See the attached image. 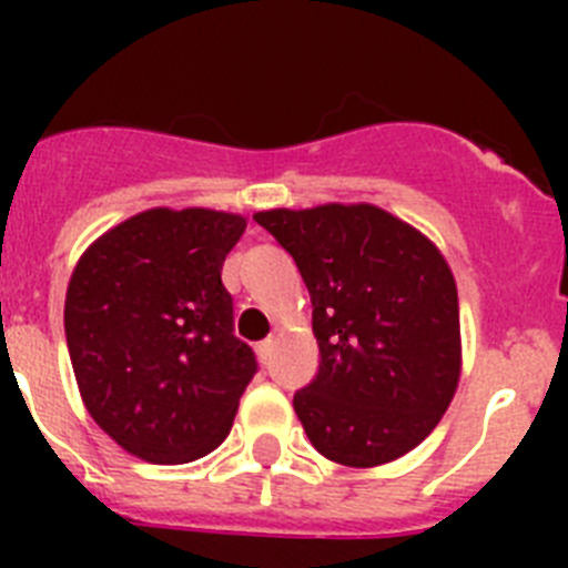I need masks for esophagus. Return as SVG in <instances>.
<instances>
[{"label":"esophagus","instance_id":"obj_1","mask_svg":"<svg viewBox=\"0 0 568 568\" xmlns=\"http://www.w3.org/2000/svg\"><path fill=\"white\" fill-rule=\"evenodd\" d=\"M273 346H275V341H273V338L261 341V344L255 346V353H258V361H261V364H267L270 355H273Z\"/></svg>","mask_w":568,"mask_h":568}]
</instances>
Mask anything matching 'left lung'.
Segmentation results:
<instances>
[{
	"mask_svg": "<svg viewBox=\"0 0 568 568\" xmlns=\"http://www.w3.org/2000/svg\"><path fill=\"white\" fill-rule=\"evenodd\" d=\"M313 298L318 375L293 406L310 444L369 469L433 433L460 381L455 275L413 224L375 204L261 210Z\"/></svg>",
	"mask_w": 568,
	"mask_h": 568,
	"instance_id": "left-lung-1",
	"label": "left lung"
}]
</instances>
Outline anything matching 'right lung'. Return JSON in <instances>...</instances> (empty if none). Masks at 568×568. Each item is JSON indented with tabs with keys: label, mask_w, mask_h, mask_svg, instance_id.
I'll return each instance as SVG.
<instances>
[{
	"label": "right lung",
	"mask_w": 568,
	"mask_h": 568,
	"mask_svg": "<svg viewBox=\"0 0 568 568\" xmlns=\"http://www.w3.org/2000/svg\"><path fill=\"white\" fill-rule=\"evenodd\" d=\"M247 219L153 207L99 235L70 275L64 335L90 418L148 464L230 435L255 355L233 335L222 264Z\"/></svg>",
	"instance_id": "add662e5"
}]
</instances>
